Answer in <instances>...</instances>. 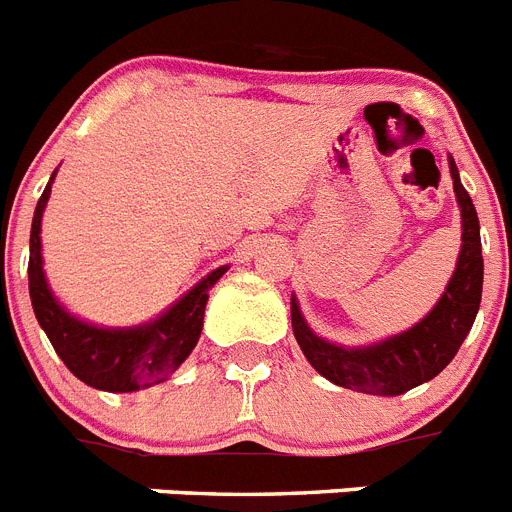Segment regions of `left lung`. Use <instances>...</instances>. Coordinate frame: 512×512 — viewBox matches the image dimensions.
I'll use <instances>...</instances> for the list:
<instances>
[{
    "label": "left lung",
    "mask_w": 512,
    "mask_h": 512,
    "mask_svg": "<svg viewBox=\"0 0 512 512\" xmlns=\"http://www.w3.org/2000/svg\"><path fill=\"white\" fill-rule=\"evenodd\" d=\"M456 202L461 210V251L446 292L413 328L372 346L346 348L315 336L292 295V330L305 359L338 387L366 395H402L441 374L454 359L477 318L482 300V241L472 197L461 187L454 158H449Z\"/></svg>",
    "instance_id": "left-lung-1"
}]
</instances>
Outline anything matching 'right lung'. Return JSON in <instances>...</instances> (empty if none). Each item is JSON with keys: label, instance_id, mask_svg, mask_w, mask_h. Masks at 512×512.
I'll return each instance as SVG.
<instances>
[{"label": "right lung", "instance_id": "obj_1", "mask_svg": "<svg viewBox=\"0 0 512 512\" xmlns=\"http://www.w3.org/2000/svg\"><path fill=\"white\" fill-rule=\"evenodd\" d=\"M56 176V171H53ZM53 176L45 192L40 194L38 207L30 228V300L35 318L53 343L56 354L69 366V372L81 382L104 392H135L143 387L169 379L182 361L192 354L202 333L207 292L223 277L228 266H220L207 274L197 287H192L182 300L171 305L164 315L135 328H99L71 315L45 282L43 256H40V220L45 202L51 197Z\"/></svg>", "mask_w": 512, "mask_h": 512}]
</instances>
